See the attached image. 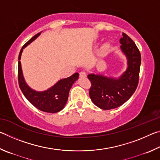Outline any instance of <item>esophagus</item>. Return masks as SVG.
<instances>
[{
  "label": "esophagus",
  "mask_w": 160,
  "mask_h": 160,
  "mask_svg": "<svg viewBox=\"0 0 160 160\" xmlns=\"http://www.w3.org/2000/svg\"><path fill=\"white\" fill-rule=\"evenodd\" d=\"M80 77L84 78H86L87 77V74L85 71H82L80 72Z\"/></svg>",
  "instance_id": "obj_1"
}]
</instances>
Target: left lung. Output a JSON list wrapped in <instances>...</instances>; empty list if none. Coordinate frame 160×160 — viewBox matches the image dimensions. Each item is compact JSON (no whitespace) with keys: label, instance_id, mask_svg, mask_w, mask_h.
<instances>
[{"label":"left lung","instance_id":"8db88e82","mask_svg":"<svg viewBox=\"0 0 160 160\" xmlns=\"http://www.w3.org/2000/svg\"><path fill=\"white\" fill-rule=\"evenodd\" d=\"M120 39L121 49L127 58L128 67L118 78L102 75H88L91 82L90 97L102 109H115L130 99L136 90L139 80L141 56L137 46L128 35L123 33Z\"/></svg>","mask_w":160,"mask_h":160}]
</instances>
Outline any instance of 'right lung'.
Returning <instances> with one entry per match:
<instances>
[{
	"label": "right lung",
	"mask_w": 160,
	"mask_h": 160,
	"mask_svg": "<svg viewBox=\"0 0 160 160\" xmlns=\"http://www.w3.org/2000/svg\"><path fill=\"white\" fill-rule=\"evenodd\" d=\"M41 32L32 37L21 48L18 57V82L21 91L28 101L42 112L47 113H56L63 109L68 98L69 91L75 81L78 79L79 73L75 72L71 76L60 80L53 87L47 90L37 92L29 88L24 79L21 67V55L27 46L36 39Z\"/></svg>",
	"instance_id": "obj_1"
}]
</instances>
